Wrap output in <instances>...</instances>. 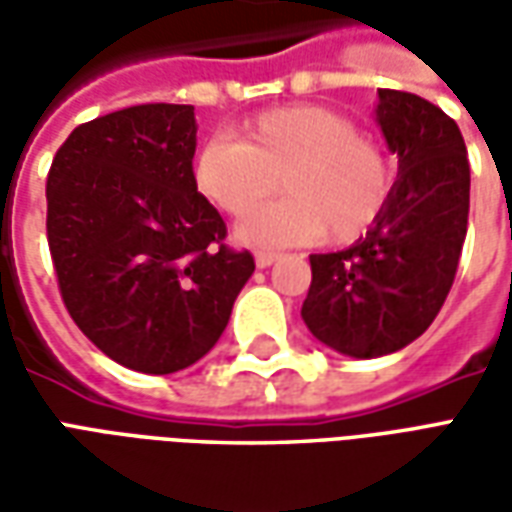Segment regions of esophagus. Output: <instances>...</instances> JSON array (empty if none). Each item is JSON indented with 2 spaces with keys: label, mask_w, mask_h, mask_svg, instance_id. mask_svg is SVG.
Instances as JSON below:
<instances>
[{
  "label": "esophagus",
  "mask_w": 512,
  "mask_h": 512,
  "mask_svg": "<svg viewBox=\"0 0 512 512\" xmlns=\"http://www.w3.org/2000/svg\"><path fill=\"white\" fill-rule=\"evenodd\" d=\"M277 260H279L277 252H268V249H260V252H257V255H255L257 268H268V266H271V263H277Z\"/></svg>",
  "instance_id": "34e87169"
}]
</instances>
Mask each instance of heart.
I'll use <instances>...</instances> for the list:
<instances>
[{"mask_svg":"<svg viewBox=\"0 0 512 512\" xmlns=\"http://www.w3.org/2000/svg\"><path fill=\"white\" fill-rule=\"evenodd\" d=\"M191 178L202 197L241 219L278 186L290 198L252 214L238 235L249 244H337L367 235L395 189V161L378 139L337 109L277 106L249 117L233 136H211L194 153Z\"/></svg>","mask_w":512,"mask_h":512,"instance_id":"b5f03b06","label":"heart"}]
</instances>
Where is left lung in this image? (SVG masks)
Returning a JSON list of instances; mask_svg holds the SVG:
<instances>
[{
	"label": "left lung",
	"instance_id": "8db88e82",
	"mask_svg": "<svg viewBox=\"0 0 512 512\" xmlns=\"http://www.w3.org/2000/svg\"><path fill=\"white\" fill-rule=\"evenodd\" d=\"M378 123L400 158L389 205L354 246L310 255L301 318L354 359L395 354L428 329L450 293L469 222V156L461 128L425 98L378 90Z\"/></svg>",
	"mask_w": 512,
	"mask_h": 512
}]
</instances>
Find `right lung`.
Returning <instances> with one entry per match:
<instances>
[{"label": "right lung", "instance_id": "1", "mask_svg": "<svg viewBox=\"0 0 512 512\" xmlns=\"http://www.w3.org/2000/svg\"><path fill=\"white\" fill-rule=\"evenodd\" d=\"M194 147V106H128L73 128L46 180L65 310L109 359L153 376L211 351L255 271L194 186Z\"/></svg>", "mask_w": 512, "mask_h": 512}]
</instances>
